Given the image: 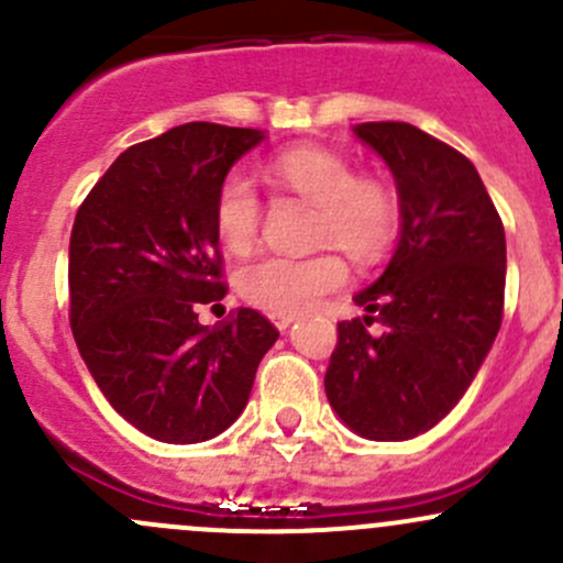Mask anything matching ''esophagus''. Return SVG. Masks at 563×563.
Segmentation results:
<instances>
[{
	"label": "esophagus",
	"mask_w": 563,
	"mask_h": 563,
	"mask_svg": "<svg viewBox=\"0 0 563 563\" xmlns=\"http://www.w3.org/2000/svg\"><path fill=\"white\" fill-rule=\"evenodd\" d=\"M272 323H275V327L280 329V332H283V329L291 327V323H294V316H272Z\"/></svg>",
	"instance_id": "1"
}]
</instances>
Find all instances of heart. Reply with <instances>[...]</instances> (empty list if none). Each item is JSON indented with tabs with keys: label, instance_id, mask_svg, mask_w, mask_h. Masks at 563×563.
<instances>
[{
	"label": "heart",
	"instance_id": "obj_1",
	"mask_svg": "<svg viewBox=\"0 0 563 563\" xmlns=\"http://www.w3.org/2000/svg\"><path fill=\"white\" fill-rule=\"evenodd\" d=\"M275 185L316 207V245H334L356 261L387 253L400 225L395 187L376 174H356L343 152L297 146L266 166ZM261 229V198L245 174H229L214 196V234L229 253H247ZM349 277L338 253L258 255L236 275L242 299L269 316H297Z\"/></svg>",
	"mask_w": 563,
	"mask_h": 563
}]
</instances>
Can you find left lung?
<instances>
[{
    "label": "left lung",
    "instance_id": "8db88e82",
    "mask_svg": "<svg viewBox=\"0 0 563 563\" xmlns=\"http://www.w3.org/2000/svg\"><path fill=\"white\" fill-rule=\"evenodd\" d=\"M354 135L389 166L400 240L354 297L367 316L338 323L323 387L356 435L406 441L439 424L471 387L501 329L507 240L474 163L408 122ZM385 332L373 339L366 327Z\"/></svg>",
    "mask_w": 563,
    "mask_h": 563
}]
</instances>
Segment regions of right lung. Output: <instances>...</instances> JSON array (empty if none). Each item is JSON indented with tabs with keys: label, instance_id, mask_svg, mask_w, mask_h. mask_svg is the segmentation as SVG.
<instances>
[{
	"label": "right lung",
	"instance_id": "right-lung-1",
	"mask_svg": "<svg viewBox=\"0 0 563 563\" xmlns=\"http://www.w3.org/2000/svg\"><path fill=\"white\" fill-rule=\"evenodd\" d=\"M264 139V130L179 124L124 150L76 214L73 338L113 411L150 439L198 444L231 428L280 334L250 308L214 327L196 313L229 291L218 187Z\"/></svg>",
	"mask_w": 563,
	"mask_h": 563
}]
</instances>
